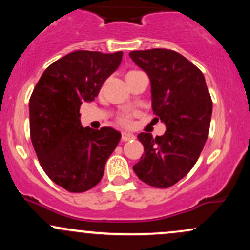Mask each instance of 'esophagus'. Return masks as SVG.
<instances>
[{
  "label": "esophagus",
  "mask_w": 250,
  "mask_h": 250,
  "mask_svg": "<svg viewBox=\"0 0 250 250\" xmlns=\"http://www.w3.org/2000/svg\"><path fill=\"white\" fill-rule=\"evenodd\" d=\"M135 139V135L127 133V131H123L122 133V141H130V140Z\"/></svg>",
  "instance_id": "obj_1"
}]
</instances>
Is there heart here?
Listing matches in <instances>:
<instances>
[{
  "label": "heart",
  "instance_id": "obj_1",
  "mask_svg": "<svg viewBox=\"0 0 250 250\" xmlns=\"http://www.w3.org/2000/svg\"><path fill=\"white\" fill-rule=\"evenodd\" d=\"M121 123H122V125H129V119H128V117H122Z\"/></svg>",
  "mask_w": 250,
  "mask_h": 250
}]
</instances>
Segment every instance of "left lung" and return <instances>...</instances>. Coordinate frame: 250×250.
Returning <instances> with one entry per match:
<instances>
[{
    "instance_id": "left-lung-1",
    "label": "left lung",
    "mask_w": 250,
    "mask_h": 250,
    "mask_svg": "<svg viewBox=\"0 0 250 250\" xmlns=\"http://www.w3.org/2000/svg\"><path fill=\"white\" fill-rule=\"evenodd\" d=\"M150 80L151 107L165 123L166 133L137 135L145 154L135 174L151 187L168 188L189 173L207 141L211 102L203 74L174 50L149 49L129 53Z\"/></svg>"
}]
</instances>
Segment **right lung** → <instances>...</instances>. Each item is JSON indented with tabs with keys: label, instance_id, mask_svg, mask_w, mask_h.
<instances>
[{
	"label": "right lung",
	"instance_id": "right-lung-1",
	"mask_svg": "<svg viewBox=\"0 0 250 250\" xmlns=\"http://www.w3.org/2000/svg\"><path fill=\"white\" fill-rule=\"evenodd\" d=\"M122 55L73 51L44 70L31 94L30 139L37 159L49 179L70 193L95 187L121 140L110 127L83 128L80 107L95 100Z\"/></svg>",
	"mask_w": 250,
	"mask_h": 250
}]
</instances>
